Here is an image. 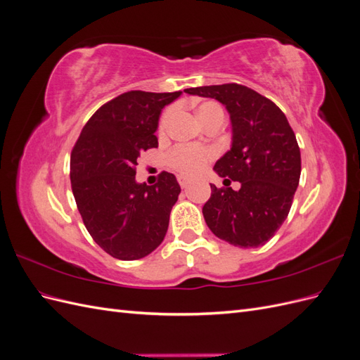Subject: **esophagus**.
<instances>
[{"mask_svg": "<svg viewBox=\"0 0 360 360\" xmlns=\"http://www.w3.org/2000/svg\"><path fill=\"white\" fill-rule=\"evenodd\" d=\"M177 180H179V184H180V186L184 189V188H188L189 186V180L186 179V177H177Z\"/></svg>", "mask_w": 360, "mask_h": 360, "instance_id": "esophagus-1", "label": "esophagus"}]
</instances>
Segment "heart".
<instances>
[{"label": "heart", "mask_w": 360, "mask_h": 360, "mask_svg": "<svg viewBox=\"0 0 360 360\" xmlns=\"http://www.w3.org/2000/svg\"><path fill=\"white\" fill-rule=\"evenodd\" d=\"M198 117L201 122H205L207 118H210L214 114L224 112L222 108L216 102H204L198 106ZM172 115V110L167 111L162 115L159 123V132H165L169 118ZM216 156V151L209 147H200V146H188L181 144L174 147L167 158L168 165L179 172L183 177H197L205 169L207 163L213 160Z\"/></svg>", "instance_id": "b5f03b06"}]
</instances>
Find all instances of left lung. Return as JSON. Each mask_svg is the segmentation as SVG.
Returning <instances> with one entry per match:
<instances>
[{"label":"left lung","mask_w":360,"mask_h":360,"mask_svg":"<svg viewBox=\"0 0 360 360\" xmlns=\"http://www.w3.org/2000/svg\"><path fill=\"white\" fill-rule=\"evenodd\" d=\"M225 105L233 126L231 150L214 163L225 186L216 188L202 207L207 226L238 248L267 243L290 213L299 186L302 160L296 135L285 114L267 97L240 84L184 90Z\"/></svg>","instance_id":"obj_1"}]
</instances>
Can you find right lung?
<instances>
[{
    "label": "right lung",
    "mask_w": 360,
    "mask_h": 360,
    "mask_svg": "<svg viewBox=\"0 0 360 360\" xmlns=\"http://www.w3.org/2000/svg\"><path fill=\"white\" fill-rule=\"evenodd\" d=\"M181 91H127L82 127L70 156L72 192L93 240L114 258L139 259L162 243L180 186L162 171L153 186L136 183V159L158 147L160 111Z\"/></svg>",
    "instance_id": "obj_1"
}]
</instances>
